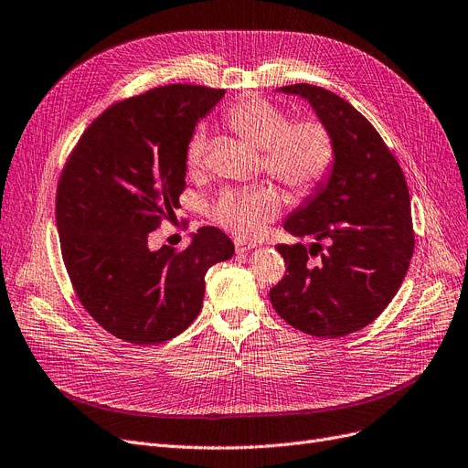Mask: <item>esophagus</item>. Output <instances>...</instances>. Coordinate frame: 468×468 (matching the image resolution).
<instances>
[{"label": "esophagus", "mask_w": 468, "mask_h": 468, "mask_svg": "<svg viewBox=\"0 0 468 468\" xmlns=\"http://www.w3.org/2000/svg\"><path fill=\"white\" fill-rule=\"evenodd\" d=\"M254 247H256L254 243H247V240L235 239V250H237L239 254H243V252H247V250H250V249H254Z\"/></svg>", "instance_id": "34e87169"}]
</instances>
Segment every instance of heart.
Listing matches in <instances>:
<instances>
[{
  "instance_id": "1",
  "label": "heart",
  "mask_w": 468,
  "mask_h": 468,
  "mask_svg": "<svg viewBox=\"0 0 468 468\" xmlns=\"http://www.w3.org/2000/svg\"><path fill=\"white\" fill-rule=\"evenodd\" d=\"M223 121L235 134L262 150V169L297 197L313 195L332 176L337 146L324 119L316 115L291 119L280 103L266 98H245L223 113ZM206 143L207 136L202 127L190 133L185 146L188 173L202 169ZM280 210L278 186L261 183L243 190H225L212 207V219L237 237L256 239L278 218Z\"/></svg>"
}]
</instances>
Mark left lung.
I'll list each match as a JSON object with an SVG mask.
<instances>
[{
  "mask_svg": "<svg viewBox=\"0 0 468 468\" xmlns=\"http://www.w3.org/2000/svg\"><path fill=\"white\" fill-rule=\"evenodd\" d=\"M282 90L308 100L325 121L337 160L330 181L283 225L318 243L275 247L287 270L270 301L295 330L343 337L382 314L405 280L414 252L409 188L384 138L347 100L304 82Z\"/></svg>",
  "mask_w": 468,
  "mask_h": 468,
  "instance_id": "left-lung-1",
  "label": "left lung"
}]
</instances>
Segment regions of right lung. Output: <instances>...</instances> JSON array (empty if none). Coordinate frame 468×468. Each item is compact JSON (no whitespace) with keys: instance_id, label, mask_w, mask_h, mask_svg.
Returning a JSON list of instances; mask_svg holds the SVG:
<instances>
[{"instance_id":"right-lung-1","label":"right lung","mask_w":468,"mask_h":468,"mask_svg":"<svg viewBox=\"0 0 468 468\" xmlns=\"http://www.w3.org/2000/svg\"><path fill=\"white\" fill-rule=\"evenodd\" d=\"M223 94L169 84L119 100L86 127L63 165L56 195L63 264L86 313L121 341L158 345L185 332L202 308L207 268L235 252L210 225L183 250L150 247L181 206L188 136Z\"/></svg>"}]
</instances>
